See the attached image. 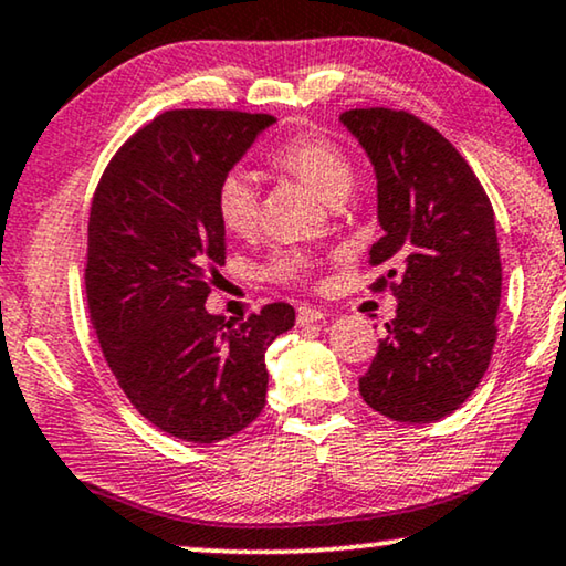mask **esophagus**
Listing matches in <instances>:
<instances>
[{
  "instance_id": "esophagus-1",
  "label": "esophagus",
  "mask_w": 566,
  "mask_h": 566,
  "mask_svg": "<svg viewBox=\"0 0 566 566\" xmlns=\"http://www.w3.org/2000/svg\"><path fill=\"white\" fill-rule=\"evenodd\" d=\"M324 318L322 311L316 306H308V303H303V306L296 308V322L298 326H308V324H318Z\"/></svg>"
}]
</instances>
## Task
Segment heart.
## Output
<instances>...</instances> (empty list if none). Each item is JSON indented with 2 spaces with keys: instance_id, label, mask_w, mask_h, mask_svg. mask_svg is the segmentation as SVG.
<instances>
[{
  "instance_id": "obj_1",
  "label": "heart",
  "mask_w": 566,
  "mask_h": 566,
  "mask_svg": "<svg viewBox=\"0 0 566 566\" xmlns=\"http://www.w3.org/2000/svg\"><path fill=\"white\" fill-rule=\"evenodd\" d=\"M270 163L285 174L306 181L324 201L337 203L355 184L349 155L329 137L301 133L270 153ZM217 217L227 232L250 234L260 217V191L252 176L242 168H232L219 178L214 191ZM314 260L301 250H281L263 265V275L273 281H301L308 275Z\"/></svg>"
}]
</instances>
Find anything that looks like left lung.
I'll use <instances>...</instances> for the list:
<instances>
[{
	"instance_id": "left-lung-1",
	"label": "left lung",
	"mask_w": 566,
	"mask_h": 566,
	"mask_svg": "<svg viewBox=\"0 0 566 566\" xmlns=\"http://www.w3.org/2000/svg\"><path fill=\"white\" fill-rule=\"evenodd\" d=\"M339 119L378 176L382 237L370 263L388 273L370 289L398 298L359 396L400 423L444 419L478 388L497 337L493 207L460 150L411 112L367 106Z\"/></svg>"
}]
</instances>
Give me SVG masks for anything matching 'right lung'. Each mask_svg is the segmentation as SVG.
Wrapping results in <instances>:
<instances>
[{
  "label": "right lung",
  "instance_id": "right-lung-1",
  "mask_svg": "<svg viewBox=\"0 0 566 566\" xmlns=\"http://www.w3.org/2000/svg\"><path fill=\"white\" fill-rule=\"evenodd\" d=\"M275 117L170 109L114 153L92 199L86 301L119 388L170 437L214 444L265 406V352L296 311L268 303L248 322L209 314L224 265L219 178Z\"/></svg>",
  "mask_w": 566,
  "mask_h": 566
}]
</instances>
